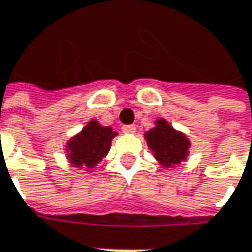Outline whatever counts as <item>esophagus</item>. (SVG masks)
Instances as JSON below:
<instances>
[{"label":"esophagus","mask_w":252,"mask_h":252,"mask_svg":"<svg viewBox=\"0 0 252 252\" xmlns=\"http://www.w3.org/2000/svg\"><path fill=\"white\" fill-rule=\"evenodd\" d=\"M136 131V126L134 124H128V126H123V132L126 134H134Z\"/></svg>","instance_id":"1"}]
</instances>
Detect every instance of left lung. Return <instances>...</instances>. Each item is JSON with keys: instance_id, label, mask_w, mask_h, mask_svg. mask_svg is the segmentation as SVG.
Here are the masks:
<instances>
[{"instance_id": "8db88e82", "label": "left lung", "mask_w": 252, "mask_h": 252, "mask_svg": "<svg viewBox=\"0 0 252 252\" xmlns=\"http://www.w3.org/2000/svg\"><path fill=\"white\" fill-rule=\"evenodd\" d=\"M149 148L155 152V158L164 167H174L181 160H186L189 142L186 135L177 132L164 121L158 120L156 126L145 134Z\"/></svg>"}]
</instances>
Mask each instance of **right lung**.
I'll list each match as a JSON object with an SVG mask.
<instances>
[{"label":"right lung","mask_w":252,"mask_h":252,"mask_svg":"<svg viewBox=\"0 0 252 252\" xmlns=\"http://www.w3.org/2000/svg\"><path fill=\"white\" fill-rule=\"evenodd\" d=\"M117 135L110 126H101L91 121L81 134L74 136L68 145V158L72 166L94 167L110 151L111 139Z\"/></svg>","instance_id":"obj_1"}]
</instances>
